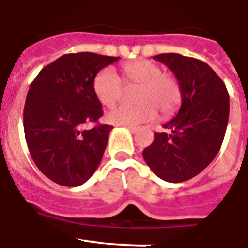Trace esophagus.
I'll return each instance as SVG.
<instances>
[{
  "label": "esophagus",
  "instance_id": "esophagus-1",
  "mask_svg": "<svg viewBox=\"0 0 248 248\" xmlns=\"http://www.w3.org/2000/svg\"><path fill=\"white\" fill-rule=\"evenodd\" d=\"M126 127L127 129H128L129 132H132V133H135L136 131H137V127H133V126H124Z\"/></svg>",
  "mask_w": 248,
  "mask_h": 248
}]
</instances>
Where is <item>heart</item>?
Returning <instances> with one entry per match:
<instances>
[{"instance_id": "b5f03b06", "label": "heart", "mask_w": 248, "mask_h": 248, "mask_svg": "<svg viewBox=\"0 0 248 248\" xmlns=\"http://www.w3.org/2000/svg\"><path fill=\"white\" fill-rule=\"evenodd\" d=\"M124 84L138 88L135 106H119L106 115L108 124L117 126H137L151 121L157 115L169 116L177 110L182 101V90L173 77L163 73V69L149 60H136L122 66ZM124 86L121 78L112 68H104L93 79V91L104 106L111 108L121 99Z\"/></svg>"}]
</instances>
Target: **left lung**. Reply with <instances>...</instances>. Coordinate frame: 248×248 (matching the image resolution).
Wrapping results in <instances>:
<instances>
[{
	"label": "left lung",
	"mask_w": 248,
	"mask_h": 248,
	"mask_svg": "<svg viewBox=\"0 0 248 248\" xmlns=\"http://www.w3.org/2000/svg\"><path fill=\"white\" fill-rule=\"evenodd\" d=\"M174 73L182 90L175 117L144 148L152 171L169 183L189 180L204 170L224 140L230 112L229 93L215 71L202 60L177 53L153 57Z\"/></svg>",
	"instance_id": "left-lung-1"
}]
</instances>
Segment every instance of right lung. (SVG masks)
<instances>
[{
	"label": "right lung",
	"instance_id": "1",
	"mask_svg": "<svg viewBox=\"0 0 248 248\" xmlns=\"http://www.w3.org/2000/svg\"><path fill=\"white\" fill-rule=\"evenodd\" d=\"M119 59L89 52L65 54L31 84L23 111L27 146L38 169L57 184L79 186L100 166L112 126H84L104 113L93 79Z\"/></svg>",
	"mask_w": 248,
	"mask_h": 248
}]
</instances>
